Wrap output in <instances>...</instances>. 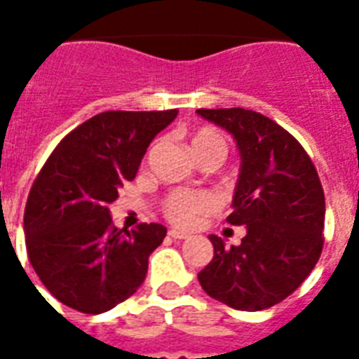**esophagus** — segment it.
<instances>
[{
  "label": "esophagus",
  "mask_w": 359,
  "mask_h": 359,
  "mask_svg": "<svg viewBox=\"0 0 359 359\" xmlns=\"http://www.w3.org/2000/svg\"><path fill=\"white\" fill-rule=\"evenodd\" d=\"M168 235L171 236V238H175V240H186V238H190V235H188V233H182V231H177V229H169Z\"/></svg>",
  "instance_id": "esophagus-1"
}]
</instances>
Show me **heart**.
Segmentation results:
<instances>
[{"mask_svg": "<svg viewBox=\"0 0 359 359\" xmlns=\"http://www.w3.org/2000/svg\"><path fill=\"white\" fill-rule=\"evenodd\" d=\"M190 145L196 156L208 151H216L225 156V151H227L224 135L214 128H199L194 132ZM214 207H216V201L207 191L175 190L163 199L162 212L171 224L179 227H191L201 216L212 212Z\"/></svg>", "mask_w": 359, "mask_h": 359, "instance_id": "1", "label": "heart"}]
</instances>
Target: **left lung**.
I'll return each mask as SVG.
<instances>
[{"instance_id": "obj_1", "label": "left lung", "mask_w": 359, "mask_h": 359, "mask_svg": "<svg viewBox=\"0 0 359 359\" xmlns=\"http://www.w3.org/2000/svg\"><path fill=\"white\" fill-rule=\"evenodd\" d=\"M229 132L240 151L231 225H245L240 245L210 235L212 261L197 273L203 290L238 311L283 302L311 273L324 245V190L294 135L244 108L197 109Z\"/></svg>"}]
</instances>
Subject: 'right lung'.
<instances>
[{
  "label": "right lung",
  "instance_id": "right-lung-1",
  "mask_svg": "<svg viewBox=\"0 0 359 359\" xmlns=\"http://www.w3.org/2000/svg\"><path fill=\"white\" fill-rule=\"evenodd\" d=\"M179 109L104 111L53 149L31 186L24 212L27 257L50 294L87 315L109 311L145 281L149 255L168 229H117L109 203L134 180L154 135Z\"/></svg>",
  "mask_w": 359,
  "mask_h": 359
}]
</instances>
